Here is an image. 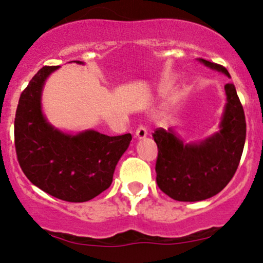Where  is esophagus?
<instances>
[{"instance_id": "obj_1", "label": "esophagus", "mask_w": 263, "mask_h": 263, "mask_svg": "<svg viewBox=\"0 0 263 263\" xmlns=\"http://www.w3.org/2000/svg\"><path fill=\"white\" fill-rule=\"evenodd\" d=\"M135 136L138 139H143L147 136V129L143 127V125H139L138 128H136V133H135Z\"/></svg>"}]
</instances>
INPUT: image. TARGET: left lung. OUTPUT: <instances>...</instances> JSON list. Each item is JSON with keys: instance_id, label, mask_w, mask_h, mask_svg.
<instances>
[{"instance_id": "obj_1", "label": "left lung", "mask_w": 263, "mask_h": 263, "mask_svg": "<svg viewBox=\"0 0 263 263\" xmlns=\"http://www.w3.org/2000/svg\"><path fill=\"white\" fill-rule=\"evenodd\" d=\"M212 69L230 77L220 64L200 59ZM228 96L220 132L200 143L183 145L171 129L157 128L152 134L158 146L157 184L171 199L185 202L217 195L231 181L246 142V115L233 84L225 85Z\"/></svg>"}]
</instances>
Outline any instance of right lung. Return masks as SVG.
<instances>
[{
  "instance_id": "1",
  "label": "right lung",
  "mask_w": 263,
  "mask_h": 263,
  "mask_svg": "<svg viewBox=\"0 0 263 263\" xmlns=\"http://www.w3.org/2000/svg\"><path fill=\"white\" fill-rule=\"evenodd\" d=\"M57 68L43 67L21 93L14 121L16 157L25 176L43 192L68 202H85L111 185L132 135L95 130L69 135L51 127L43 116L41 95L45 79Z\"/></svg>"
}]
</instances>
